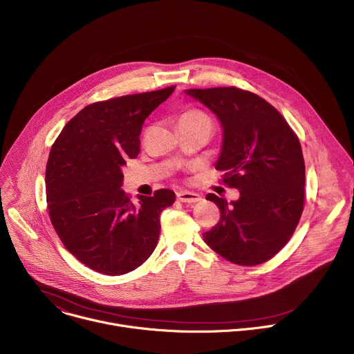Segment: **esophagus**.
Listing matches in <instances>:
<instances>
[{
  "mask_svg": "<svg viewBox=\"0 0 354 354\" xmlns=\"http://www.w3.org/2000/svg\"><path fill=\"white\" fill-rule=\"evenodd\" d=\"M178 200L182 201V203H197V201L201 200V196L194 192L180 190V192H178Z\"/></svg>",
  "mask_w": 354,
  "mask_h": 354,
  "instance_id": "34e87169",
  "label": "esophagus"
}]
</instances>
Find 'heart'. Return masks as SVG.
Instances as JSON below:
<instances>
[{
  "label": "heart",
  "instance_id": "b5f03b06",
  "mask_svg": "<svg viewBox=\"0 0 354 354\" xmlns=\"http://www.w3.org/2000/svg\"><path fill=\"white\" fill-rule=\"evenodd\" d=\"M182 118H193V119H207L203 113H200V112H187V113H185ZM209 120V119H207Z\"/></svg>",
  "mask_w": 354,
  "mask_h": 354
}]
</instances>
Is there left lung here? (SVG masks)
Masks as SVG:
<instances>
[{
    "label": "left lung",
    "mask_w": 354,
    "mask_h": 354,
    "mask_svg": "<svg viewBox=\"0 0 354 354\" xmlns=\"http://www.w3.org/2000/svg\"><path fill=\"white\" fill-rule=\"evenodd\" d=\"M216 115L223 141L216 169L239 190L228 201L209 193L220 221L203 234L224 259L255 266L273 258L291 238L304 206L306 165L297 136L261 96L234 86L185 89Z\"/></svg>",
    "instance_id": "obj_1"
}]
</instances>
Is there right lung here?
Returning a JSON list of instances; mask_svg holds the SVG:
<instances>
[{
  "label": "right lung",
  "instance_id": "right-lung-1",
  "mask_svg": "<svg viewBox=\"0 0 354 354\" xmlns=\"http://www.w3.org/2000/svg\"><path fill=\"white\" fill-rule=\"evenodd\" d=\"M175 86L126 95L85 106L62 130L46 167L52 224L64 246L85 266L120 276L141 266L160 236V216L175 193L138 194L133 205L122 189L126 160L140 153L144 120Z\"/></svg>",
  "mask_w": 354,
  "mask_h": 354
}]
</instances>
